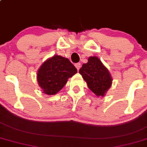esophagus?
Here are the masks:
<instances>
[{"mask_svg":"<svg viewBox=\"0 0 147 147\" xmlns=\"http://www.w3.org/2000/svg\"><path fill=\"white\" fill-rule=\"evenodd\" d=\"M81 64L80 63H78L76 64V67L77 68L78 70L80 69V68H81Z\"/></svg>","mask_w":147,"mask_h":147,"instance_id":"34e87169","label":"esophagus"}]
</instances>
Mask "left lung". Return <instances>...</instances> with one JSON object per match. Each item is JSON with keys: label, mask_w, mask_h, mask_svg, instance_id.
I'll return each mask as SVG.
<instances>
[{"label": "left lung", "mask_w": 147, "mask_h": 147, "mask_svg": "<svg viewBox=\"0 0 147 147\" xmlns=\"http://www.w3.org/2000/svg\"><path fill=\"white\" fill-rule=\"evenodd\" d=\"M88 87L97 96H104L105 92L111 87L112 84L111 76L107 68L96 57H90L88 62L83 64L79 69Z\"/></svg>", "instance_id": "left-lung-1"}]
</instances>
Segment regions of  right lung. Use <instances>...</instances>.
Masks as SVG:
<instances>
[{
    "mask_svg": "<svg viewBox=\"0 0 147 147\" xmlns=\"http://www.w3.org/2000/svg\"><path fill=\"white\" fill-rule=\"evenodd\" d=\"M77 73V69L67 58L55 55L39 68L37 81L43 92L55 95L64 87L69 78Z\"/></svg>",
    "mask_w": 147,
    "mask_h": 147,
    "instance_id": "1",
    "label": "right lung"
}]
</instances>
